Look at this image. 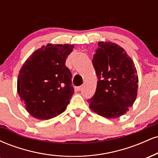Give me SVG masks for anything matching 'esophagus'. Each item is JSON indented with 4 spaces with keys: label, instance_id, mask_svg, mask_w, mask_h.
Here are the masks:
<instances>
[{
    "label": "esophagus",
    "instance_id": "obj_1",
    "mask_svg": "<svg viewBox=\"0 0 158 158\" xmlns=\"http://www.w3.org/2000/svg\"><path fill=\"white\" fill-rule=\"evenodd\" d=\"M81 89V86H79V87H77V88H76V90H77V91H79Z\"/></svg>",
    "mask_w": 158,
    "mask_h": 158
}]
</instances>
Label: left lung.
Here are the masks:
<instances>
[{"instance_id": "8db88e82", "label": "left lung", "mask_w": 158, "mask_h": 158, "mask_svg": "<svg viewBox=\"0 0 158 158\" xmlns=\"http://www.w3.org/2000/svg\"><path fill=\"white\" fill-rule=\"evenodd\" d=\"M92 60L98 78L96 92L88 100L94 112L117 118L133 106L137 95L138 76L135 63L118 44L100 41Z\"/></svg>"}]
</instances>
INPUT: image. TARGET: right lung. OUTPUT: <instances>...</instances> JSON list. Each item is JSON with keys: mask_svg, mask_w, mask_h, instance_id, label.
Returning a JSON list of instances; mask_svg holds the SVG:
<instances>
[{"mask_svg": "<svg viewBox=\"0 0 158 158\" xmlns=\"http://www.w3.org/2000/svg\"><path fill=\"white\" fill-rule=\"evenodd\" d=\"M73 48V44H48L32 52L21 67L18 93L35 118L50 119L66 109L74 90L65 61Z\"/></svg>", "mask_w": 158, "mask_h": 158, "instance_id": "1", "label": "right lung"}]
</instances>
